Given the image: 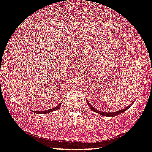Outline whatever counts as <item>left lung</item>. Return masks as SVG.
Returning <instances> with one entry per match:
<instances>
[{"label": "left lung", "mask_w": 152, "mask_h": 152, "mask_svg": "<svg viewBox=\"0 0 152 152\" xmlns=\"http://www.w3.org/2000/svg\"><path fill=\"white\" fill-rule=\"evenodd\" d=\"M133 103H134V102H132L131 105H129L128 107H125V108H124V109H122L120 110L116 111V112H101V111H99L97 109H95V108H94L92 106V105H91V104H89L88 102H87V103L88 104L89 107H90L91 109L93 111H94V112H97V113H98V114H99L102 115H104V116H108V117H114V116H115V115H119L120 114H121V113H123L124 111H126L127 109H129V108L131 107L132 104H133Z\"/></svg>", "instance_id": "8db88e82"}]
</instances>
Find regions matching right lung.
Wrapping results in <instances>:
<instances>
[{
  "instance_id": "obj_1",
  "label": "right lung",
  "mask_w": 152,
  "mask_h": 152,
  "mask_svg": "<svg viewBox=\"0 0 152 152\" xmlns=\"http://www.w3.org/2000/svg\"><path fill=\"white\" fill-rule=\"evenodd\" d=\"M60 106H61V103H59V104L57 105V106L53 107V109H50L49 110H45V111H40V112H39V111H38H38H37H37H34V112L37 113V114H48V113L51 112H53V111L58 110L59 108L60 107Z\"/></svg>"
}]
</instances>
